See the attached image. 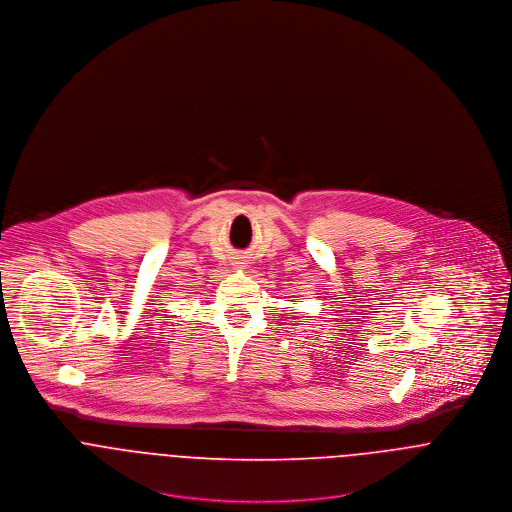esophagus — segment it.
I'll use <instances>...</instances> for the list:
<instances>
[{
    "label": "esophagus",
    "mask_w": 512,
    "mask_h": 512,
    "mask_svg": "<svg viewBox=\"0 0 512 512\" xmlns=\"http://www.w3.org/2000/svg\"><path fill=\"white\" fill-rule=\"evenodd\" d=\"M242 264H244V260H240V258L234 260V266H242Z\"/></svg>",
    "instance_id": "obj_1"
}]
</instances>
